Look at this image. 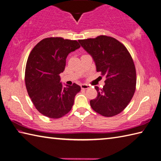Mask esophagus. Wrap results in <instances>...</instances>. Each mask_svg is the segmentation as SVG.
I'll list each match as a JSON object with an SVG mask.
<instances>
[{
  "label": "esophagus",
  "mask_w": 161,
  "mask_h": 161,
  "mask_svg": "<svg viewBox=\"0 0 161 161\" xmlns=\"http://www.w3.org/2000/svg\"><path fill=\"white\" fill-rule=\"evenodd\" d=\"M89 87H90V86H89V85H88V84H81V89H87V88H88Z\"/></svg>",
  "instance_id": "1"
}]
</instances>
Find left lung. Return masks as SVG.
<instances>
[{
    "mask_svg": "<svg viewBox=\"0 0 161 161\" xmlns=\"http://www.w3.org/2000/svg\"><path fill=\"white\" fill-rule=\"evenodd\" d=\"M79 42L93 57L97 72L107 78L101 89L95 86L97 95L90 101L91 107L105 117L119 114L136 91V72L131 54L122 43L111 36L100 35Z\"/></svg>",
    "mask_w": 161,
    "mask_h": 161,
    "instance_id": "8db88e82",
    "label": "left lung"
}]
</instances>
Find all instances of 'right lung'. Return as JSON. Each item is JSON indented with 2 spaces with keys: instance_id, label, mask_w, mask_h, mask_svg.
<instances>
[{
  "instance_id": "right-lung-1",
  "label": "right lung",
  "mask_w": 161,
  "mask_h": 161,
  "mask_svg": "<svg viewBox=\"0 0 161 161\" xmlns=\"http://www.w3.org/2000/svg\"><path fill=\"white\" fill-rule=\"evenodd\" d=\"M80 47L76 40L50 37L34 47L27 61L25 82L27 91L39 112L50 118H60L69 112L81 87L74 83L62 87L59 74L66 57Z\"/></svg>"
}]
</instances>
